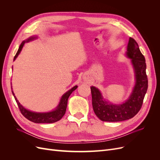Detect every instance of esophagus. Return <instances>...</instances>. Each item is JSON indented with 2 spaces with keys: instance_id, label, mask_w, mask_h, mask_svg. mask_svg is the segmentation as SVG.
Instances as JSON below:
<instances>
[{
  "instance_id": "obj_1",
  "label": "esophagus",
  "mask_w": 160,
  "mask_h": 160,
  "mask_svg": "<svg viewBox=\"0 0 160 160\" xmlns=\"http://www.w3.org/2000/svg\"><path fill=\"white\" fill-rule=\"evenodd\" d=\"M85 79H86V80H87L88 79H87V77H85Z\"/></svg>"
}]
</instances>
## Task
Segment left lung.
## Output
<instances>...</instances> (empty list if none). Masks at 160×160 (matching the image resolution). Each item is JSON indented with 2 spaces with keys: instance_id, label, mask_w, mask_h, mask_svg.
I'll list each match as a JSON object with an SVG mask.
<instances>
[{
  "instance_id": "1",
  "label": "left lung",
  "mask_w": 160,
  "mask_h": 160,
  "mask_svg": "<svg viewBox=\"0 0 160 160\" xmlns=\"http://www.w3.org/2000/svg\"><path fill=\"white\" fill-rule=\"evenodd\" d=\"M125 55L131 59L135 83L132 93L125 102L121 104L111 103L103 98L99 89L94 86L91 87L93 111L103 122H117L129 119L139 112L142 106L148 87L146 63L138 44L133 38H129Z\"/></svg>"
}]
</instances>
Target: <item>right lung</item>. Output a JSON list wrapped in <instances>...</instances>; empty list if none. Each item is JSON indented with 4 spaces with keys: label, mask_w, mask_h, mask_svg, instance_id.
I'll return each instance as SVG.
<instances>
[{
    "label": "right lung",
    "mask_w": 160,
    "mask_h": 160,
    "mask_svg": "<svg viewBox=\"0 0 160 160\" xmlns=\"http://www.w3.org/2000/svg\"><path fill=\"white\" fill-rule=\"evenodd\" d=\"M37 38V36H32L27 38V39L23 41L21 44L20 45V46H19L17 54L14 57V61L17 59V57L18 56L19 54H20V52L22 49L24 45H25V43L30 42L32 40H35ZM77 87H78L77 85L74 86L73 88H72L71 89L67 91L65 93H64L62 95L59 104H58V105L54 110L49 111V112H45V113L35 112V111H32L25 108L17 100L16 96L14 95L13 91H12V93L14 99L16 100V102L18 106V108L20 109L21 112L24 117L26 118L29 121H31V122L36 123H52L58 122V121H59L62 117H63V115L66 112L67 101H68L69 96L72 93V92L74 91L77 88Z\"/></svg>",
    "instance_id": "1"
}]
</instances>
